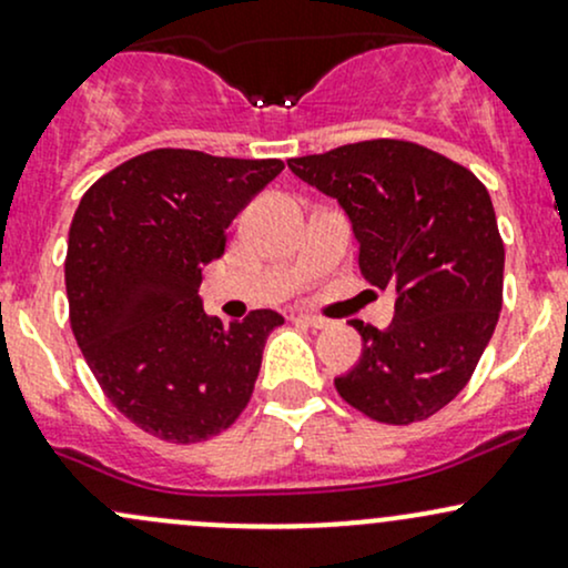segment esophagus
Here are the masks:
<instances>
[{"label":"esophagus","instance_id":"34e87169","mask_svg":"<svg viewBox=\"0 0 568 568\" xmlns=\"http://www.w3.org/2000/svg\"><path fill=\"white\" fill-rule=\"evenodd\" d=\"M295 320L303 322V325H308V327H316V331H322V327L331 325L325 316H314V314H295Z\"/></svg>","mask_w":568,"mask_h":568}]
</instances>
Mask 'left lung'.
<instances>
[{
  "label": "left lung",
  "mask_w": 568,
  "mask_h": 568,
  "mask_svg": "<svg viewBox=\"0 0 568 568\" xmlns=\"http://www.w3.org/2000/svg\"><path fill=\"white\" fill-rule=\"evenodd\" d=\"M286 164L338 200L365 282L395 290L384 331L352 320L363 355L335 389L379 423L430 417L471 379L501 311L504 243L490 194L471 170L408 140H363Z\"/></svg>",
  "instance_id": "8db88e82"
}]
</instances>
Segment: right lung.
<instances>
[{
  "label": "right lung",
  "mask_w": 568,
  "mask_h": 568,
  "mask_svg": "<svg viewBox=\"0 0 568 568\" xmlns=\"http://www.w3.org/2000/svg\"><path fill=\"white\" fill-rule=\"evenodd\" d=\"M282 170L278 160L156 149L81 197L64 262L70 325L108 400L140 430L203 442L252 398L284 316L260 308L224 325L205 314L200 284L233 219Z\"/></svg>",
  "instance_id": "1"
}]
</instances>
